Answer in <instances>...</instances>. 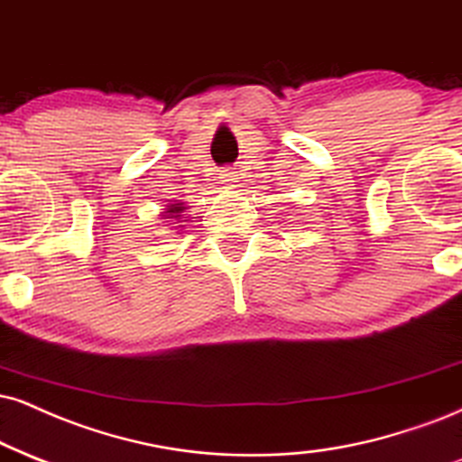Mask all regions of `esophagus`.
<instances>
[{
  "label": "esophagus",
  "mask_w": 462,
  "mask_h": 462,
  "mask_svg": "<svg viewBox=\"0 0 462 462\" xmlns=\"http://www.w3.org/2000/svg\"><path fill=\"white\" fill-rule=\"evenodd\" d=\"M236 180H237V173L231 167H226V169L220 171V181H222V184H233V181H236Z\"/></svg>",
  "instance_id": "obj_1"
}]
</instances>
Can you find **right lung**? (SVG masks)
I'll return each mask as SVG.
<instances>
[{
  "instance_id": "obj_1",
  "label": "right lung",
  "mask_w": 462,
  "mask_h": 462,
  "mask_svg": "<svg viewBox=\"0 0 462 462\" xmlns=\"http://www.w3.org/2000/svg\"><path fill=\"white\" fill-rule=\"evenodd\" d=\"M184 205L181 203H173V205H169V212H164L167 214V218H180V214L184 212Z\"/></svg>"
}]
</instances>
